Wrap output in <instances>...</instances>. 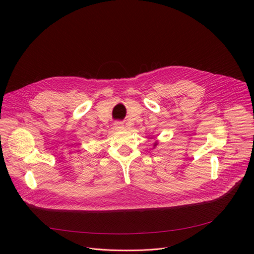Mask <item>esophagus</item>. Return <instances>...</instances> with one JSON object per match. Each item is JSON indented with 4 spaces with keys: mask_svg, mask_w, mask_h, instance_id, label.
I'll use <instances>...</instances> for the list:
<instances>
[{
    "mask_svg": "<svg viewBox=\"0 0 254 254\" xmlns=\"http://www.w3.org/2000/svg\"><path fill=\"white\" fill-rule=\"evenodd\" d=\"M114 127H115V129H117V130H122V129L125 128V127H124V125H123L122 123H115V124H114Z\"/></svg>",
    "mask_w": 254,
    "mask_h": 254,
    "instance_id": "1",
    "label": "esophagus"
}]
</instances>
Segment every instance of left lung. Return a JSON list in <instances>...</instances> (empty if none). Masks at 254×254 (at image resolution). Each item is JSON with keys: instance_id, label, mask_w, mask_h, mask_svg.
Returning <instances> with one entry per match:
<instances>
[{"instance_id": "left-lung-1", "label": "left lung", "mask_w": 254, "mask_h": 254, "mask_svg": "<svg viewBox=\"0 0 254 254\" xmlns=\"http://www.w3.org/2000/svg\"><path fill=\"white\" fill-rule=\"evenodd\" d=\"M157 144H158V142H157V141H155V142L153 143V148H155V147H156Z\"/></svg>"}]
</instances>
